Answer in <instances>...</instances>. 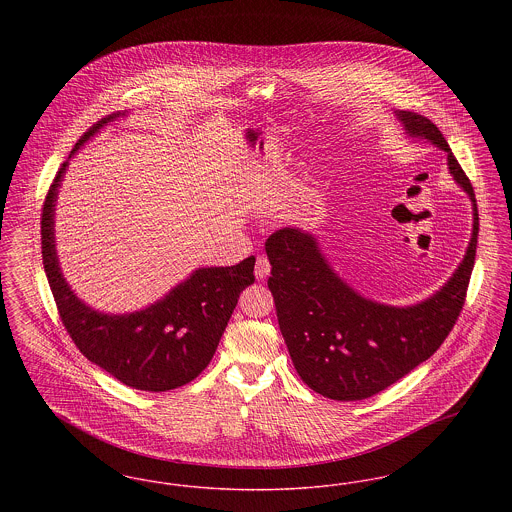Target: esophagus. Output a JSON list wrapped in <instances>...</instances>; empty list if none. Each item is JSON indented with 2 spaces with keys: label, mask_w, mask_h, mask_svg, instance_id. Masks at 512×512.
<instances>
[{
  "label": "esophagus",
  "mask_w": 512,
  "mask_h": 512,
  "mask_svg": "<svg viewBox=\"0 0 512 512\" xmlns=\"http://www.w3.org/2000/svg\"><path fill=\"white\" fill-rule=\"evenodd\" d=\"M268 274H270V263L265 255H261V257H257V263H255V276L259 280H263V278H267Z\"/></svg>",
  "instance_id": "esophagus-1"
}]
</instances>
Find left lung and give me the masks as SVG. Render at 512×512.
<instances>
[{
  "label": "left lung",
  "mask_w": 512,
  "mask_h": 512,
  "mask_svg": "<svg viewBox=\"0 0 512 512\" xmlns=\"http://www.w3.org/2000/svg\"><path fill=\"white\" fill-rule=\"evenodd\" d=\"M411 138L447 153L453 180L472 201V236L464 259L447 284L411 307L366 299L347 286L301 228L276 230L265 244L268 290L280 332L301 380L336 401H359L386 390L430 359L461 315L478 244L474 188L438 126L413 111H395Z\"/></svg>",
  "instance_id": "left-lung-1"
}]
</instances>
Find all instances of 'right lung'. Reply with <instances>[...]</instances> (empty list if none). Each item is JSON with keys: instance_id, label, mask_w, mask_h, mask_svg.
Instances as JSON below:
<instances>
[{"instance_id": "obj_1", "label": "right lung", "mask_w": 512, "mask_h": 512, "mask_svg": "<svg viewBox=\"0 0 512 512\" xmlns=\"http://www.w3.org/2000/svg\"><path fill=\"white\" fill-rule=\"evenodd\" d=\"M124 115V113H122ZM121 113L96 122L74 146H84ZM69 161L49 186L42 209V259L59 317L80 353L134 390L169 391L197 378L211 363L240 293L255 282V257L234 267L197 268L190 278L142 311L107 315L76 297L57 261L55 201Z\"/></svg>"}]
</instances>
